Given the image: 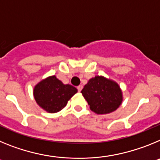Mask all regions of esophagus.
Segmentation results:
<instances>
[{"mask_svg": "<svg viewBox=\"0 0 160 160\" xmlns=\"http://www.w3.org/2000/svg\"><path fill=\"white\" fill-rule=\"evenodd\" d=\"M82 88H83V87L82 86V85H79L78 87H77V89H78V90L79 92H80V91H81L82 90Z\"/></svg>", "mask_w": 160, "mask_h": 160, "instance_id": "obj_1", "label": "esophagus"}]
</instances>
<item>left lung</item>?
Instances as JSON below:
<instances>
[{"label":"left lung","mask_w":160,"mask_h":160,"mask_svg":"<svg viewBox=\"0 0 160 160\" xmlns=\"http://www.w3.org/2000/svg\"><path fill=\"white\" fill-rule=\"evenodd\" d=\"M81 93L90 110L97 114H110L116 111L123 99L119 85L103 76L90 78Z\"/></svg>","instance_id":"left-lung-1"}]
</instances>
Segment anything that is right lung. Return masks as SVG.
Wrapping results in <instances>:
<instances>
[{"label":"right lung","mask_w":160,"mask_h":160,"mask_svg":"<svg viewBox=\"0 0 160 160\" xmlns=\"http://www.w3.org/2000/svg\"><path fill=\"white\" fill-rule=\"evenodd\" d=\"M78 92L70 84H63L55 75L42 79L34 87L33 97L38 105L48 113H57Z\"/></svg>","instance_id":"add662e5"}]
</instances>
